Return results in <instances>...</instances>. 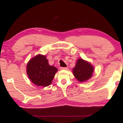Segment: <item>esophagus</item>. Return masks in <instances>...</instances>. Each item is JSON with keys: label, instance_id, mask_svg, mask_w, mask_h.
<instances>
[{"label": "esophagus", "instance_id": "34e87169", "mask_svg": "<svg viewBox=\"0 0 123 123\" xmlns=\"http://www.w3.org/2000/svg\"><path fill=\"white\" fill-rule=\"evenodd\" d=\"M68 67H62L61 68V70H68Z\"/></svg>", "mask_w": 123, "mask_h": 123}]
</instances>
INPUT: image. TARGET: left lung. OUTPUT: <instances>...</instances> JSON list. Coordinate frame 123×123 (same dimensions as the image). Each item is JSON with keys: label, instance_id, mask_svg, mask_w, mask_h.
<instances>
[{"label": "left lung", "instance_id": "8db88e82", "mask_svg": "<svg viewBox=\"0 0 123 123\" xmlns=\"http://www.w3.org/2000/svg\"><path fill=\"white\" fill-rule=\"evenodd\" d=\"M94 68L91 63L82 58H79L73 68V74L80 82H84L92 76Z\"/></svg>", "mask_w": 123, "mask_h": 123}]
</instances>
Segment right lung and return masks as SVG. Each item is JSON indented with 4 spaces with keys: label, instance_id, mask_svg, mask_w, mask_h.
<instances>
[{
    "label": "right lung",
    "instance_id": "1",
    "mask_svg": "<svg viewBox=\"0 0 123 123\" xmlns=\"http://www.w3.org/2000/svg\"><path fill=\"white\" fill-rule=\"evenodd\" d=\"M57 71V68L50 65L46 56L42 54H37L32 58L26 65L28 77L37 86H50Z\"/></svg>",
    "mask_w": 123,
    "mask_h": 123
}]
</instances>
